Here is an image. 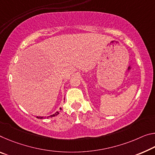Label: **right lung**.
Masks as SVG:
<instances>
[{
	"label": "right lung",
	"instance_id": "obj_1",
	"mask_svg": "<svg viewBox=\"0 0 155 155\" xmlns=\"http://www.w3.org/2000/svg\"><path fill=\"white\" fill-rule=\"evenodd\" d=\"M59 114V113H58V112H55L54 114H51V115H50V116H49V117H48V118H49V117H55V116H57V115ZM38 118V119H44V118H46V117H36Z\"/></svg>",
	"mask_w": 155,
	"mask_h": 155
}]
</instances>
